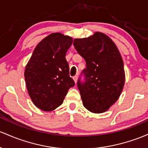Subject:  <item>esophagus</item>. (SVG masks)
Instances as JSON below:
<instances>
[{
	"mask_svg": "<svg viewBox=\"0 0 148 148\" xmlns=\"http://www.w3.org/2000/svg\"><path fill=\"white\" fill-rule=\"evenodd\" d=\"M73 80H74L75 83L77 82V75H75L74 77H73Z\"/></svg>",
	"mask_w": 148,
	"mask_h": 148,
	"instance_id": "34e87169",
	"label": "esophagus"
}]
</instances>
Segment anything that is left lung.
Masks as SVG:
<instances>
[{"label":"left lung","instance_id":"1","mask_svg":"<svg viewBox=\"0 0 148 148\" xmlns=\"http://www.w3.org/2000/svg\"><path fill=\"white\" fill-rule=\"evenodd\" d=\"M74 47L86 61L84 82H77L84 108L94 113L106 112L119 99L125 82L124 63L117 46L106 34L96 32L76 38Z\"/></svg>","mask_w":148,"mask_h":148}]
</instances>
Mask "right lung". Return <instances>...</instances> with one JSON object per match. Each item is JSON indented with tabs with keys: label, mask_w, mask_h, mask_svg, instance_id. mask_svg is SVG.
I'll return each instance as SVG.
<instances>
[{
	"label": "right lung",
	"mask_w": 148,
	"mask_h": 148,
	"mask_svg": "<svg viewBox=\"0 0 148 148\" xmlns=\"http://www.w3.org/2000/svg\"><path fill=\"white\" fill-rule=\"evenodd\" d=\"M73 38L54 33L35 48L24 71L26 88L33 103L44 111H52L63 103L75 82L69 75L66 59Z\"/></svg>",
	"instance_id": "add662e5"
}]
</instances>
